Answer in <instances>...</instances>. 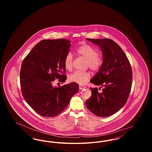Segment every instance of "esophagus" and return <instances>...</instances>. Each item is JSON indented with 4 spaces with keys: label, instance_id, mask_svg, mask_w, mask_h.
Listing matches in <instances>:
<instances>
[{
    "label": "esophagus",
    "instance_id": "obj_1",
    "mask_svg": "<svg viewBox=\"0 0 152 152\" xmlns=\"http://www.w3.org/2000/svg\"><path fill=\"white\" fill-rule=\"evenodd\" d=\"M86 88V86H82V85H79V88L80 90L83 89H84V88Z\"/></svg>",
    "mask_w": 152,
    "mask_h": 152
}]
</instances>
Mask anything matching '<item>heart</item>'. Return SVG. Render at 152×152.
I'll return each instance as SVG.
<instances>
[{"label":"heart","mask_w":152,"mask_h":152,"mask_svg":"<svg viewBox=\"0 0 152 152\" xmlns=\"http://www.w3.org/2000/svg\"><path fill=\"white\" fill-rule=\"evenodd\" d=\"M77 53L87 60V66L92 70L98 69L102 64V59L99 57L97 50L88 44H84L76 50ZM64 64L65 69L71 71L72 69L73 56L71 53L65 56ZM90 73L88 72L77 71L73 73L69 76V80L73 83L79 84H86L90 79Z\"/></svg>","instance_id":"obj_1"}]
</instances>
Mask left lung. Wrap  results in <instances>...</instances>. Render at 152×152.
I'll list each match as a JSON object with an SVG mask.
<instances>
[{
	"label": "left lung",
	"mask_w": 152,
	"mask_h": 152,
	"mask_svg": "<svg viewBox=\"0 0 152 152\" xmlns=\"http://www.w3.org/2000/svg\"><path fill=\"white\" fill-rule=\"evenodd\" d=\"M87 40L101 49L102 63L91 82L104 89L99 93L97 88H91L92 95L86 102V106L96 116H112L123 108L130 94L132 83L130 63L114 41L109 39Z\"/></svg>",
	"instance_id": "8db88e82"
}]
</instances>
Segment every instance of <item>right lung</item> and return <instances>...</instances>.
I'll return each mask as SVG.
<instances>
[{
  "label": "right lung",
  "mask_w": 152,
  "mask_h": 152,
  "mask_svg": "<svg viewBox=\"0 0 152 152\" xmlns=\"http://www.w3.org/2000/svg\"><path fill=\"white\" fill-rule=\"evenodd\" d=\"M71 46L64 39L43 40L36 44L23 61L20 72L22 94L38 114L52 117L68 106L79 86L71 83L61 87L52 85L55 79L65 82L64 61Z\"/></svg>",
  "instance_id": "right-lung-1"
}]
</instances>
